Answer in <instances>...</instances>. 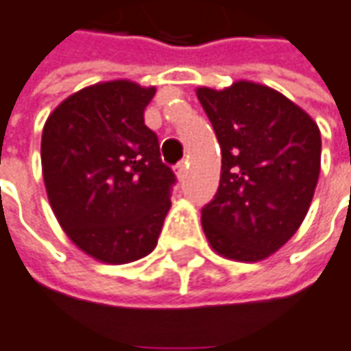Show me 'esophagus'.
<instances>
[{
  "mask_svg": "<svg viewBox=\"0 0 351 351\" xmlns=\"http://www.w3.org/2000/svg\"><path fill=\"white\" fill-rule=\"evenodd\" d=\"M187 168H189V162L187 160H181L178 166H176V176H178V180L183 181L185 180V176H187Z\"/></svg>",
  "mask_w": 351,
  "mask_h": 351,
  "instance_id": "1",
  "label": "esophagus"
}]
</instances>
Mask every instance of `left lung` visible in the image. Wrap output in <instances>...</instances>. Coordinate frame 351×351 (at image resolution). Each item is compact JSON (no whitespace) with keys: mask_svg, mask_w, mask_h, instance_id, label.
I'll use <instances>...</instances> for the list:
<instances>
[{"mask_svg":"<svg viewBox=\"0 0 351 351\" xmlns=\"http://www.w3.org/2000/svg\"><path fill=\"white\" fill-rule=\"evenodd\" d=\"M221 147L214 200L202 208L208 245L233 262L269 258L308 214L321 170V132L277 89L237 80L197 88Z\"/></svg>","mask_w":351,"mask_h":351,"instance_id":"1","label":"left lung"}]
</instances>
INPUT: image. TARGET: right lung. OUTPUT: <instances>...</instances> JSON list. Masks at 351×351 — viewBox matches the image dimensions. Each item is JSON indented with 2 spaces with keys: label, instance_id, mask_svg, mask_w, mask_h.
<instances>
[{
  "label": "right lung",
  "instance_id": "1",
  "mask_svg": "<svg viewBox=\"0 0 351 351\" xmlns=\"http://www.w3.org/2000/svg\"><path fill=\"white\" fill-rule=\"evenodd\" d=\"M156 88L110 80L80 89L47 116L42 173L51 210L70 241L112 265L154 250L170 210L173 171L145 125Z\"/></svg>",
  "mask_w": 351,
  "mask_h": 351
}]
</instances>
